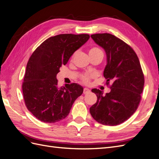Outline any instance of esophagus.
Segmentation results:
<instances>
[{"mask_svg": "<svg viewBox=\"0 0 159 159\" xmlns=\"http://www.w3.org/2000/svg\"><path fill=\"white\" fill-rule=\"evenodd\" d=\"M90 93V90H89V89L87 88H84V90H83V93L84 94H88V93Z\"/></svg>", "mask_w": 159, "mask_h": 159, "instance_id": "1", "label": "esophagus"}]
</instances>
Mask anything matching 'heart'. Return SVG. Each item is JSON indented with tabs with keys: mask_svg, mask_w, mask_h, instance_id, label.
I'll list each match as a JSON object with an SVG mask.
<instances>
[{
	"mask_svg": "<svg viewBox=\"0 0 159 159\" xmlns=\"http://www.w3.org/2000/svg\"><path fill=\"white\" fill-rule=\"evenodd\" d=\"M101 52L100 49L97 48H92L90 49V50H89V54H92V53H95V52ZM75 55V54H73L72 58H73ZM95 76V75L93 74V73H84V74L81 75L80 79L83 83H88L89 82V80H90V79Z\"/></svg>",
	"mask_w": 159,
	"mask_h": 159,
	"instance_id": "heart-1",
	"label": "heart"
}]
</instances>
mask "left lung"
Wrapping results in <instances>:
<instances>
[{
    "mask_svg": "<svg viewBox=\"0 0 159 159\" xmlns=\"http://www.w3.org/2000/svg\"><path fill=\"white\" fill-rule=\"evenodd\" d=\"M91 37L105 52L103 76L107 83L112 85L105 96L99 89H92L97 100L90 107V113L99 124L119 125L134 114L140 103L144 84L140 61L133 49L115 35L97 34Z\"/></svg>",
    "mask_w": 159,
    "mask_h": 159,
    "instance_id": "left-lung-1",
    "label": "left lung"
}]
</instances>
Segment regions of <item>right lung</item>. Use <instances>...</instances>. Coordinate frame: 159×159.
<instances>
[{"mask_svg": "<svg viewBox=\"0 0 159 159\" xmlns=\"http://www.w3.org/2000/svg\"><path fill=\"white\" fill-rule=\"evenodd\" d=\"M88 34H60L40 45L28 61L22 85L26 107L36 118L55 123L66 118L83 87L77 83L58 87L56 75L75 52L89 40Z\"/></svg>", "mask_w": 159, "mask_h": 159, "instance_id": "right-lung-1", "label": "right lung"}]
</instances>
